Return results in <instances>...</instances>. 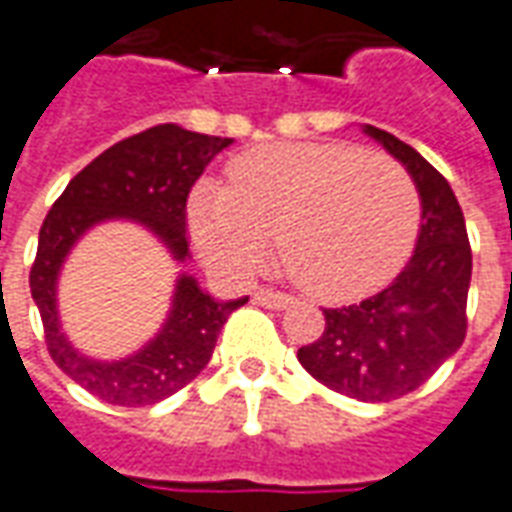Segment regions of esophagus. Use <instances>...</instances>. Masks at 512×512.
<instances>
[{"label":"esophagus","instance_id":"esophagus-1","mask_svg":"<svg viewBox=\"0 0 512 512\" xmlns=\"http://www.w3.org/2000/svg\"><path fill=\"white\" fill-rule=\"evenodd\" d=\"M253 301L262 303V306H270V309H287L292 303L290 295L284 292H273V290H256L253 292Z\"/></svg>","mask_w":512,"mask_h":512}]
</instances>
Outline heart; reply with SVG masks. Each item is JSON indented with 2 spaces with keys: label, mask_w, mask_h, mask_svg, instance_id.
<instances>
[{
  "label": "heart",
  "mask_w": 512,
  "mask_h": 512,
  "mask_svg": "<svg viewBox=\"0 0 512 512\" xmlns=\"http://www.w3.org/2000/svg\"><path fill=\"white\" fill-rule=\"evenodd\" d=\"M231 183L197 181L189 231L203 259L245 273L270 248L320 301H354L404 267L421 228L407 169L340 142L264 144L239 155Z\"/></svg>",
  "instance_id": "1"
}]
</instances>
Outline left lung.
I'll return each instance as SVG.
<instances>
[{
  "label": "left lung",
  "mask_w": 512,
  "mask_h": 512,
  "mask_svg": "<svg viewBox=\"0 0 512 512\" xmlns=\"http://www.w3.org/2000/svg\"><path fill=\"white\" fill-rule=\"evenodd\" d=\"M362 130L410 172L421 197L418 242L387 290L323 309L326 329L298 348V362L334 393L379 404L418 390L463 345L471 245L463 209L438 169L393 133Z\"/></svg>",
  "instance_id": "1"
}]
</instances>
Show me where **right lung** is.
<instances>
[{"label": "right lung", "instance_id": "right-lung-1", "mask_svg": "<svg viewBox=\"0 0 512 512\" xmlns=\"http://www.w3.org/2000/svg\"><path fill=\"white\" fill-rule=\"evenodd\" d=\"M234 139L178 125H155L116 142L74 175L49 209L38 234L30 292L41 312L49 357L91 396L119 407H147L178 393L209 365L228 315L248 298L217 301L181 273L161 331L125 359H94L77 351L61 329L58 276L63 262L94 225L130 220L144 225L178 264L189 259L186 197L195 181Z\"/></svg>", "mask_w": 512, "mask_h": 512}]
</instances>
